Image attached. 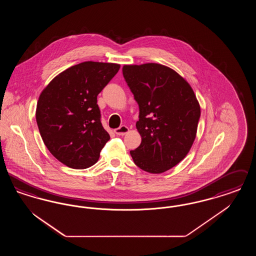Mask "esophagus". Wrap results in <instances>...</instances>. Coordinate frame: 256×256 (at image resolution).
<instances>
[{"instance_id": "1", "label": "esophagus", "mask_w": 256, "mask_h": 256, "mask_svg": "<svg viewBox=\"0 0 256 256\" xmlns=\"http://www.w3.org/2000/svg\"><path fill=\"white\" fill-rule=\"evenodd\" d=\"M128 132V128L126 126H121L120 128H116L114 130V132L116 134V135H119V136L124 135Z\"/></svg>"}]
</instances>
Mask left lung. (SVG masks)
I'll return each instance as SVG.
<instances>
[{
    "label": "left lung",
    "mask_w": 256,
    "mask_h": 256,
    "mask_svg": "<svg viewBox=\"0 0 256 256\" xmlns=\"http://www.w3.org/2000/svg\"><path fill=\"white\" fill-rule=\"evenodd\" d=\"M122 76L139 106L136 128L142 142L130 150L135 165L152 174L170 170L195 140L200 108L193 89L158 63L124 65Z\"/></svg>",
    "instance_id": "1"
}]
</instances>
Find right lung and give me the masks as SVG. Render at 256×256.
<instances>
[{
	"instance_id": "1",
	"label": "right lung",
	"mask_w": 256,
	"mask_h": 256,
	"mask_svg": "<svg viewBox=\"0 0 256 256\" xmlns=\"http://www.w3.org/2000/svg\"><path fill=\"white\" fill-rule=\"evenodd\" d=\"M119 69V64L86 61L63 71L42 91L36 108L39 132L64 165L86 169L97 162L110 139L97 96Z\"/></svg>"
}]
</instances>
